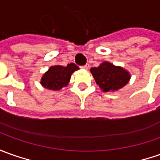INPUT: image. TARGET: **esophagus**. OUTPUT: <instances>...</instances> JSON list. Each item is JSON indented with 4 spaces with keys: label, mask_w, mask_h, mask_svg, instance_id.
I'll return each mask as SVG.
<instances>
[{
    "label": "esophagus",
    "mask_w": 160,
    "mask_h": 160,
    "mask_svg": "<svg viewBox=\"0 0 160 160\" xmlns=\"http://www.w3.org/2000/svg\"><path fill=\"white\" fill-rule=\"evenodd\" d=\"M80 67H81V68H82V69H86V70H87V69H88L89 65H88V64H87V65H85V66H80Z\"/></svg>",
    "instance_id": "34e87169"
}]
</instances>
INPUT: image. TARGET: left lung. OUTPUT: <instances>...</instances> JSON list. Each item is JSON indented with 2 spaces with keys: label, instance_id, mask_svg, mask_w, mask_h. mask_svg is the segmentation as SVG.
Wrapping results in <instances>:
<instances>
[{
  "label": "left lung",
  "instance_id": "8db88e82",
  "mask_svg": "<svg viewBox=\"0 0 160 160\" xmlns=\"http://www.w3.org/2000/svg\"><path fill=\"white\" fill-rule=\"evenodd\" d=\"M95 82L104 92L115 91L124 87L130 79V73L120 66L103 62L98 67L91 68Z\"/></svg>",
  "mask_w": 160,
  "mask_h": 160
}]
</instances>
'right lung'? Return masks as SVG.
<instances>
[{
    "mask_svg": "<svg viewBox=\"0 0 160 160\" xmlns=\"http://www.w3.org/2000/svg\"><path fill=\"white\" fill-rule=\"evenodd\" d=\"M79 67L75 64H68L66 66H51L42 77L41 84L45 88L51 90H59L68 85L72 73Z\"/></svg>",
    "mask_w": 160,
    "mask_h": 160,
    "instance_id": "1",
    "label": "right lung"
}]
</instances>
